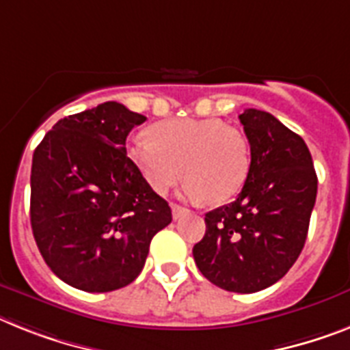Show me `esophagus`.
I'll use <instances>...</instances> for the list:
<instances>
[{"mask_svg": "<svg viewBox=\"0 0 350 350\" xmlns=\"http://www.w3.org/2000/svg\"><path fill=\"white\" fill-rule=\"evenodd\" d=\"M172 214H173V219L177 221L180 219V217L187 216V214H189V208L182 207V205L178 204H172Z\"/></svg>", "mask_w": 350, "mask_h": 350, "instance_id": "obj_1", "label": "esophagus"}]
</instances>
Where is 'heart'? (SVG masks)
<instances>
[{
    "instance_id": "1",
    "label": "heart",
    "mask_w": 350,
    "mask_h": 350,
    "mask_svg": "<svg viewBox=\"0 0 350 350\" xmlns=\"http://www.w3.org/2000/svg\"><path fill=\"white\" fill-rule=\"evenodd\" d=\"M127 155L155 193H166L184 175L186 195L205 196L212 204L232 198L243 187L252 163L246 136L217 118L159 122L150 136L131 139Z\"/></svg>"
}]
</instances>
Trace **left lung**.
<instances>
[{
  "mask_svg": "<svg viewBox=\"0 0 350 350\" xmlns=\"http://www.w3.org/2000/svg\"><path fill=\"white\" fill-rule=\"evenodd\" d=\"M252 164L235 202L205 214L193 247L200 273L237 294L264 291L301 255L317 198V173L299 134L260 109L239 115Z\"/></svg>",
  "mask_w": 350,
  "mask_h": 350,
  "instance_id": "obj_1",
  "label": "left lung"
}]
</instances>
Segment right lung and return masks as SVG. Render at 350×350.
Segmentation results:
<instances>
[{"label":"right lung","instance_id":"1","mask_svg":"<svg viewBox=\"0 0 350 350\" xmlns=\"http://www.w3.org/2000/svg\"><path fill=\"white\" fill-rule=\"evenodd\" d=\"M145 120L109 100L56 122L33 152V237L51 271L74 288L111 292L133 283L152 237L172 223L168 202L125 150Z\"/></svg>","mask_w":350,"mask_h":350}]
</instances>
